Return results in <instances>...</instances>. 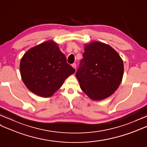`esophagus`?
Masks as SVG:
<instances>
[{"mask_svg": "<svg viewBox=\"0 0 147 147\" xmlns=\"http://www.w3.org/2000/svg\"><path fill=\"white\" fill-rule=\"evenodd\" d=\"M72 65V67L74 68V69H76V67H77V65H76V63H74L73 64H72V65Z\"/></svg>", "mask_w": 147, "mask_h": 147, "instance_id": "1", "label": "esophagus"}]
</instances>
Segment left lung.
I'll use <instances>...</instances> for the list:
<instances>
[{
  "mask_svg": "<svg viewBox=\"0 0 147 147\" xmlns=\"http://www.w3.org/2000/svg\"><path fill=\"white\" fill-rule=\"evenodd\" d=\"M123 75V60L112 47L100 42L85 45L76 77L82 90L91 99L101 100L113 94Z\"/></svg>",
  "mask_w": 147,
  "mask_h": 147,
  "instance_id": "obj_1",
  "label": "left lung"
}]
</instances>
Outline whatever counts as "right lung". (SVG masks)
Listing matches in <instances>:
<instances>
[{
  "label": "right lung",
  "instance_id": "add662e5",
  "mask_svg": "<svg viewBox=\"0 0 147 147\" xmlns=\"http://www.w3.org/2000/svg\"><path fill=\"white\" fill-rule=\"evenodd\" d=\"M20 70L26 87L42 97L52 96L76 71L67 62L65 55L56 43L52 40L28 50L21 59Z\"/></svg>",
  "mask_w": 147,
  "mask_h": 147
}]
</instances>
